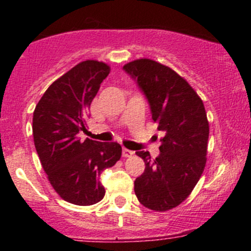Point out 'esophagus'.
Wrapping results in <instances>:
<instances>
[{
  "mask_svg": "<svg viewBox=\"0 0 251 251\" xmlns=\"http://www.w3.org/2000/svg\"><path fill=\"white\" fill-rule=\"evenodd\" d=\"M132 155H133L132 151H130V149H126V148L123 149V156H124V158H131Z\"/></svg>",
  "mask_w": 251,
  "mask_h": 251,
  "instance_id": "esophagus-1",
  "label": "esophagus"
}]
</instances>
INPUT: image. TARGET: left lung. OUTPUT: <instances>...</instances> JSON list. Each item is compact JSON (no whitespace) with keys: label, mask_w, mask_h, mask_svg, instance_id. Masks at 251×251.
I'll list each match as a JSON object with an SVG mask.
<instances>
[{"label":"left lung","mask_w":251,"mask_h":251,"mask_svg":"<svg viewBox=\"0 0 251 251\" xmlns=\"http://www.w3.org/2000/svg\"><path fill=\"white\" fill-rule=\"evenodd\" d=\"M124 70L137 82L164 133L155 159L136 151L146 165L135 181L136 197L148 209L166 211L186 201L206 164L209 123L203 100L183 77L155 60H133Z\"/></svg>","instance_id":"1"}]
</instances>
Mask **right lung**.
<instances>
[{"instance_id": "1", "label": "right lung", "mask_w": 251, "mask_h": 251, "mask_svg": "<svg viewBox=\"0 0 251 251\" xmlns=\"http://www.w3.org/2000/svg\"><path fill=\"white\" fill-rule=\"evenodd\" d=\"M109 73L103 62L78 63L47 88L35 108V148L48 181L68 203L87 206L102 201L100 174L121 158L116 142L80 138L91 103Z\"/></svg>"}]
</instances>
